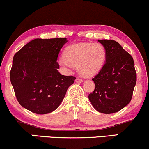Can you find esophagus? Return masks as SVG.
Instances as JSON below:
<instances>
[{"label":"esophagus","instance_id":"obj_1","mask_svg":"<svg viewBox=\"0 0 149 149\" xmlns=\"http://www.w3.org/2000/svg\"><path fill=\"white\" fill-rule=\"evenodd\" d=\"M75 81H76L77 83H82V82L84 81V80L81 79H80V78H77L76 80H75Z\"/></svg>","mask_w":149,"mask_h":149}]
</instances>
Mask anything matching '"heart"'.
Instances as JSON below:
<instances>
[{
	"mask_svg": "<svg viewBox=\"0 0 149 149\" xmlns=\"http://www.w3.org/2000/svg\"><path fill=\"white\" fill-rule=\"evenodd\" d=\"M106 51L101 43H78L70 45L65 52V59L60 58L62 66L77 67L79 73L85 77L96 74L105 63Z\"/></svg>",
	"mask_w": 149,
	"mask_h": 149,
	"instance_id": "obj_1",
	"label": "heart"
}]
</instances>
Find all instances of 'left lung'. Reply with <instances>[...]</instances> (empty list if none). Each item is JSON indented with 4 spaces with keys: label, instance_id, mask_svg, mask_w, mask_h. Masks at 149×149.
<instances>
[{
    "label": "left lung",
    "instance_id": "1",
    "mask_svg": "<svg viewBox=\"0 0 149 149\" xmlns=\"http://www.w3.org/2000/svg\"><path fill=\"white\" fill-rule=\"evenodd\" d=\"M105 47L106 62L93 79L95 89L88 96L96 111L104 114L116 113L131 102L137 81L133 58L117 41H98Z\"/></svg>",
    "mask_w": 149,
    "mask_h": 149
}]
</instances>
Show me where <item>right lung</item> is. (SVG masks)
Wrapping results in <instances>:
<instances>
[{
    "label": "right lung",
    "instance_id": "add662e5",
    "mask_svg": "<svg viewBox=\"0 0 149 149\" xmlns=\"http://www.w3.org/2000/svg\"><path fill=\"white\" fill-rule=\"evenodd\" d=\"M66 38H36L14 54L10 81L18 103L32 113H52L63 101L74 77L58 72L57 59Z\"/></svg>",
    "mask_w": 149,
    "mask_h": 149
}]
</instances>
